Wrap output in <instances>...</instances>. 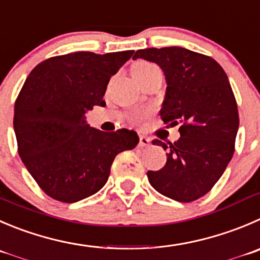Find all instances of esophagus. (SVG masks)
I'll list each match as a JSON object with an SVG mask.
<instances>
[{"instance_id": "34e87169", "label": "esophagus", "mask_w": 260, "mask_h": 260, "mask_svg": "<svg viewBox=\"0 0 260 260\" xmlns=\"http://www.w3.org/2000/svg\"><path fill=\"white\" fill-rule=\"evenodd\" d=\"M149 144H150L149 138L145 137V135H140V138H139V145H140V147H149Z\"/></svg>"}]
</instances>
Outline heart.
Returning <instances> with one entry per match:
<instances>
[{
	"mask_svg": "<svg viewBox=\"0 0 260 260\" xmlns=\"http://www.w3.org/2000/svg\"><path fill=\"white\" fill-rule=\"evenodd\" d=\"M154 68H157V66L153 65V63L150 62H147V61H138V62H135L132 68L133 76H134V78H139V76L144 75V74H147L148 71H150ZM144 117V112H134L132 115V121L133 122H139V121H142Z\"/></svg>",
	"mask_w": 260,
	"mask_h": 260,
	"instance_id": "b5f03b06",
	"label": "heart"
}]
</instances>
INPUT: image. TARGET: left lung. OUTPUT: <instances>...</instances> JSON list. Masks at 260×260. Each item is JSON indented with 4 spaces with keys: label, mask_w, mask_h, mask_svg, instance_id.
I'll return each instance as SVG.
<instances>
[{
    "label": "left lung",
    "mask_w": 260,
    "mask_h": 260,
    "mask_svg": "<svg viewBox=\"0 0 260 260\" xmlns=\"http://www.w3.org/2000/svg\"><path fill=\"white\" fill-rule=\"evenodd\" d=\"M134 60L154 62L163 70L167 90L160 118L180 125V139L167 144V162L159 171H148L150 185L162 195L190 203L211 191L235 152L239 111L222 66L206 54L182 47L145 48Z\"/></svg>",
    "instance_id": "obj_1"
}]
</instances>
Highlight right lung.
Here are the masks:
<instances>
[{"label": "right lung", "instance_id": "right-lung-1", "mask_svg": "<svg viewBox=\"0 0 260 260\" xmlns=\"http://www.w3.org/2000/svg\"><path fill=\"white\" fill-rule=\"evenodd\" d=\"M134 51L54 56L36 66L15 101L17 152L48 197L75 203L100 191L118 153L139 143L133 130L90 127L85 112L105 107L111 76Z\"/></svg>", "mask_w": 260, "mask_h": 260}]
</instances>
